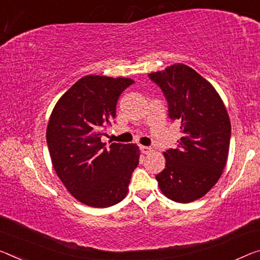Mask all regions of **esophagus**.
I'll return each instance as SVG.
<instances>
[{
	"label": "esophagus",
	"instance_id": "34e87169",
	"mask_svg": "<svg viewBox=\"0 0 260 260\" xmlns=\"http://www.w3.org/2000/svg\"><path fill=\"white\" fill-rule=\"evenodd\" d=\"M141 151H142V153H144V154H149V153H151L152 152V149H151V147H149V146H144V145H141Z\"/></svg>",
	"mask_w": 260,
	"mask_h": 260
}]
</instances>
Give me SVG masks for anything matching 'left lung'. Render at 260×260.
Here are the masks:
<instances>
[{"instance_id": "1", "label": "left lung", "mask_w": 260, "mask_h": 260, "mask_svg": "<svg viewBox=\"0 0 260 260\" xmlns=\"http://www.w3.org/2000/svg\"><path fill=\"white\" fill-rule=\"evenodd\" d=\"M149 77L165 94L170 117L182 134L177 149L164 152L165 169L155 179L172 201L193 202L216 185L226 165L229 115L213 85L189 66L174 63Z\"/></svg>"}]
</instances>
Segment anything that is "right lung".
Instances as JSON below:
<instances>
[{"mask_svg":"<svg viewBox=\"0 0 260 260\" xmlns=\"http://www.w3.org/2000/svg\"><path fill=\"white\" fill-rule=\"evenodd\" d=\"M129 78L86 75L58 100L46 129L52 166L63 186L83 205L107 208L126 197L139 162L136 144L101 141L116 117Z\"/></svg>","mask_w":260,"mask_h":260,"instance_id":"right-lung-1","label":"right lung"}]
</instances>
